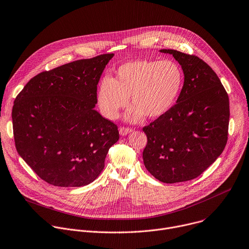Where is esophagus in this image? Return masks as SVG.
Here are the masks:
<instances>
[{"label": "esophagus", "mask_w": 249, "mask_h": 249, "mask_svg": "<svg viewBox=\"0 0 249 249\" xmlns=\"http://www.w3.org/2000/svg\"><path fill=\"white\" fill-rule=\"evenodd\" d=\"M132 132L131 128H126V127H120L119 128V133L121 136H126Z\"/></svg>", "instance_id": "34e87169"}]
</instances>
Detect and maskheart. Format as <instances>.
<instances>
[{
	"mask_svg": "<svg viewBox=\"0 0 249 249\" xmlns=\"http://www.w3.org/2000/svg\"><path fill=\"white\" fill-rule=\"evenodd\" d=\"M183 82L182 69L174 61L130 60L121 64L112 78H102L97 104L104 117L114 120L127 107L130 97L134 107L126 115L128 121L137 122L144 115L156 119L173 107Z\"/></svg>",
	"mask_w": 249,
	"mask_h": 249,
	"instance_id": "obj_1",
	"label": "heart"
}]
</instances>
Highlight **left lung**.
Listing matches in <instances>:
<instances>
[{
  "instance_id": "1",
  "label": "left lung",
  "mask_w": 249,
  "mask_h": 249,
  "mask_svg": "<svg viewBox=\"0 0 249 249\" xmlns=\"http://www.w3.org/2000/svg\"><path fill=\"white\" fill-rule=\"evenodd\" d=\"M170 53L184 72L176 105L142 128L147 143L142 151L147 171L162 183L198 177L223 152L228 141V94L213 69L196 55L175 50Z\"/></svg>"
}]
</instances>
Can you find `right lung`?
I'll return each instance as SVG.
<instances>
[{
	"mask_svg": "<svg viewBox=\"0 0 249 249\" xmlns=\"http://www.w3.org/2000/svg\"><path fill=\"white\" fill-rule=\"evenodd\" d=\"M113 53L75 60L33 77L16 98V147L31 169L56 187H83L105 168L117 126L96 109L97 86Z\"/></svg>",
	"mask_w": 249,
	"mask_h": 249,
	"instance_id": "add662e5",
	"label": "right lung"
}]
</instances>
